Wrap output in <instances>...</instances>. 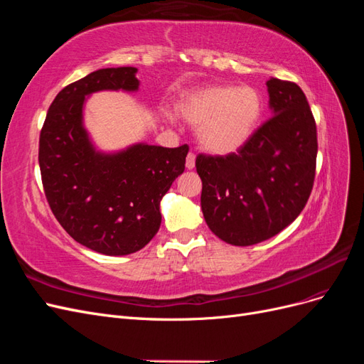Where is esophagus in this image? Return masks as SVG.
Masks as SVG:
<instances>
[{"instance_id": "1", "label": "esophagus", "mask_w": 364, "mask_h": 364, "mask_svg": "<svg viewBox=\"0 0 364 364\" xmlns=\"http://www.w3.org/2000/svg\"><path fill=\"white\" fill-rule=\"evenodd\" d=\"M194 165H196V156H194V153H188V155H186L185 167L188 168V170H193V168H194Z\"/></svg>"}]
</instances>
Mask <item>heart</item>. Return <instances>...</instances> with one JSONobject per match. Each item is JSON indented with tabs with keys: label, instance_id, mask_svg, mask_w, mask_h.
Segmentation results:
<instances>
[{
	"label": "heart",
	"instance_id": "heart-1",
	"mask_svg": "<svg viewBox=\"0 0 364 364\" xmlns=\"http://www.w3.org/2000/svg\"><path fill=\"white\" fill-rule=\"evenodd\" d=\"M176 112L197 127V141L203 150L226 156L243 149L255 134L262 100L252 86L209 85L185 92Z\"/></svg>",
	"mask_w": 364,
	"mask_h": 364
}]
</instances>
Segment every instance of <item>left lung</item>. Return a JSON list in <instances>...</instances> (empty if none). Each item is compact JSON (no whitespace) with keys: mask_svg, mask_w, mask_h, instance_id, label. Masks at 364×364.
Returning <instances> with one entry per match:
<instances>
[{"mask_svg":"<svg viewBox=\"0 0 364 364\" xmlns=\"http://www.w3.org/2000/svg\"><path fill=\"white\" fill-rule=\"evenodd\" d=\"M272 118L225 158L199 155L200 205L220 240L252 246L279 234L310 197L317 156L316 123L296 83L267 80Z\"/></svg>","mask_w":364,"mask_h":364,"instance_id":"1","label":"left lung"}]
</instances>
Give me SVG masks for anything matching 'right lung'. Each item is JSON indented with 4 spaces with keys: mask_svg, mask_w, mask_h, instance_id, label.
Instances as JSON below:
<instances>
[{
    "mask_svg": "<svg viewBox=\"0 0 364 364\" xmlns=\"http://www.w3.org/2000/svg\"><path fill=\"white\" fill-rule=\"evenodd\" d=\"M134 67L87 74L56 95L39 138L43 191L62 228L82 246L109 257L144 247L161 226L159 205L185 170L188 146L135 142L105 151L85 127L87 98L102 91L136 92Z\"/></svg>",
    "mask_w": 364,
    "mask_h": 364,
    "instance_id": "obj_1",
    "label": "right lung"
}]
</instances>
